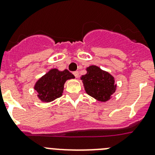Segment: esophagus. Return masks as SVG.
I'll return each instance as SVG.
<instances>
[{"label": "esophagus", "mask_w": 155, "mask_h": 155, "mask_svg": "<svg viewBox=\"0 0 155 155\" xmlns=\"http://www.w3.org/2000/svg\"><path fill=\"white\" fill-rule=\"evenodd\" d=\"M73 74L74 75L75 78H78V76H79L78 71H74V72H73Z\"/></svg>", "instance_id": "34e87169"}]
</instances>
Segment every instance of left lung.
<instances>
[{
	"mask_svg": "<svg viewBox=\"0 0 155 155\" xmlns=\"http://www.w3.org/2000/svg\"><path fill=\"white\" fill-rule=\"evenodd\" d=\"M81 79L87 94L101 102H106L116 91L114 78L96 66L87 68V74Z\"/></svg>",
	"mask_w": 155,
	"mask_h": 155,
	"instance_id": "1",
	"label": "left lung"
}]
</instances>
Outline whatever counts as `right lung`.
<instances>
[{"label": "right lung", "instance_id": "1", "mask_svg": "<svg viewBox=\"0 0 155 155\" xmlns=\"http://www.w3.org/2000/svg\"><path fill=\"white\" fill-rule=\"evenodd\" d=\"M71 78H74V76L68 70L52 69L36 82L34 88L41 101L51 102L62 95L64 83Z\"/></svg>", "mask_w": 155, "mask_h": 155}]
</instances>
